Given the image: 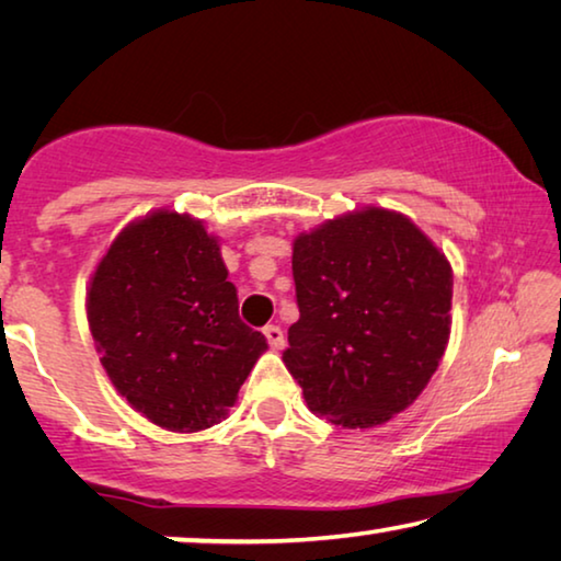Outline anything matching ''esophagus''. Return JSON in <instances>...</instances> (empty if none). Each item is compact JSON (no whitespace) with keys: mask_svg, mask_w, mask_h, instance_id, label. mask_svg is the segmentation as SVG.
<instances>
[{"mask_svg":"<svg viewBox=\"0 0 561 561\" xmlns=\"http://www.w3.org/2000/svg\"><path fill=\"white\" fill-rule=\"evenodd\" d=\"M264 336H267L270 346H272L274 351L284 348V334H282L279 327H264Z\"/></svg>","mask_w":561,"mask_h":561,"instance_id":"1","label":"esophagus"}]
</instances>
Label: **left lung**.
I'll return each instance as SVG.
<instances>
[{"instance_id": "left-lung-1", "label": "left lung", "mask_w": 561, "mask_h": 561, "mask_svg": "<svg viewBox=\"0 0 561 561\" xmlns=\"http://www.w3.org/2000/svg\"><path fill=\"white\" fill-rule=\"evenodd\" d=\"M291 250L299 319L284 366L311 413L348 431L388 423L448 346V257L411 217L376 205L297 234Z\"/></svg>"}]
</instances>
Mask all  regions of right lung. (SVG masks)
<instances>
[{"label": "right lung", "instance_id": "right-lung-1", "mask_svg": "<svg viewBox=\"0 0 561 561\" xmlns=\"http://www.w3.org/2000/svg\"><path fill=\"white\" fill-rule=\"evenodd\" d=\"M87 317L113 388L173 433L220 423L267 351L237 314L220 240L165 207L116 234L91 274Z\"/></svg>", "mask_w": 561, "mask_h": 561}]
</instances>
